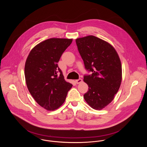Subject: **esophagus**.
<instances>
[{
    "instance_id": "1",
    "label": "esophagus",
    "mask_w": 147,
    "mask_h": 147,
    "mask_svg": "<svg viewBox=\"0 0 147 147\" xmlns=\"http://www.w3.org/2000/svg\"><path fill=\"white\" fill-rule=\"evenodd\" d=\"M82 82H83V80H82V79H79L76 80V83L77 84H80V83H81Z\"/></svg>"
}]
</instances>
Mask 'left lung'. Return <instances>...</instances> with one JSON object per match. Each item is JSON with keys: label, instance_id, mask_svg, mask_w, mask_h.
<instances>
[{"label": "left lung", "instance_id": "left-lung-1", "mask_svg": "<svg viewBox=\"0 0 147 147\" xmlns=\"http://www.w3.org/2000/svg\"><path fill=\"white\" fill-rule=\"evenodd\" d=\"M85 68L92 72L84 76L88 85L84 100L92 108L100 110L109 105L118 92L122 78V64L114 47L94 36L76 39Z\"/></svg>", "mask_w": 147, "mask_h": 147}]
</instances>
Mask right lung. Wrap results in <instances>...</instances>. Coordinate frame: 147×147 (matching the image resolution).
I'll use <instances>...</instances> for the list:
<instances>
[{"mask_svg":"<svg viewBox=\"0 0 147 147\" xmlns=\"http://www.w3.org/2000/svg\"><path fill=\"white\" fill-rule=\"evenodd\" d=\"M72 42V39L68 38L47 39L35 46L26 60L27 88L38 104L47 110L54 111L62 106L72 86L64 80L57 64Z\"/></svg>","mask_w":147,"mask_h":147,"instance_id":"right-lung-1","label":"right lung"}]
</instances>
